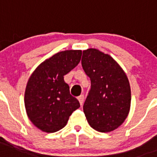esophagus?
Returning <instances> with one entry per match:
<instances>
[{"instance_id":"obj_1","label":"esophagus","mask_w":157,"mask_h":157,"mask_svg":"<svg viewBox=\"0 0 157 157\" xmlns=\"http://www.w3.org/2000/svg\"><path fill=\"white\" fill-rule=\"evenodd\" d=\"M78 100L79 102H80V104H81V106H82L83 105V103H84V95L83 94H81V95H80L78 97Z\"/></svg>"}]
</instances>
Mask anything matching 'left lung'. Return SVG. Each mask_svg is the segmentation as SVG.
<instances>
[{"label": "left lung", "mask_w": 157, "mask_h": 157, "mask_svg": "<svg viewBox=\"0 0 157 157\" xmlns=\"http://www.w3.org/2000/svg\"><path fill=\"white\" fill-rule=\"evenodd\" d=\"M81 64L91 81L83 106L87 121L98 132L113 131L123 124L130 110L131 90L126 74L109 54L93 48L83 50Z\"/></svg>", "instance_id": "8db88e82"}]
</instances>
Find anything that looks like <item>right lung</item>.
I'll list each match as a JSON object with an SVG mask.
<instances>
[{"mask_svg": "<svg viewBox=\"0 0 157 157\" xmlns=\"http://www.w3.org/2000/svg\"><path fill=\"white\" fill-rule=\"evenodd\" d=\"M82 51L64 50L45 59L28 79L24 105L28 118L36 127L46 133L63 129L80 103L70 94L64 75L80 63Z\"/></svg>", "mask_w": 157, "mask_h": 157, "instance_id": "add662e5", "label": "right lung"}]
</instances>
